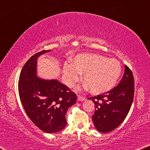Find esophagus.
<instances>
[{"instance_id":"1","label":"esophagus","mask_w":150,"mask_h":150,"mask_svg":"<svg viewBox=\"0 0 150 150\" xmlns=\"http://www.w3.org/2000/svg\"><path fill=\"white\" fill-rule=\"evenodd\" d=\"M77 98H78V101H84V100H85V97H82V96H81L80 95H78L77 96Z\"/></svg>"}]
</instances>
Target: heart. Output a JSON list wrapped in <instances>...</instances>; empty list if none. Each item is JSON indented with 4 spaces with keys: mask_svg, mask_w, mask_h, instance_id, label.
<instances>
[{
    "mask_svg": "<svg viewBox=\"0 0 150 150\" xmlns=\"http://www.w3.org/2000/svg\"><path fill=\"white\" fill-rule=\"evenodd\" d=\"M86 87L94 95L109 91L116 85L122 74L120 63L115 59L98 54H80L71 63L63 65V74L65 83L72 87L83 74Z\"/></svg>",
    "mask_w": 150,
    "mask_h": 150,
    "instance_id": "1",
    "label": "heart"
}]
</instances>
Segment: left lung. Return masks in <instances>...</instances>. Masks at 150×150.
Wrapping results in <instances>:
<instances>
[{
  "label": "left lung",
  "instance_id": "1",
  "mask_svg": "<svg viewBox=\"0 0 150 150\" xmlns=\"http://www.w3.org/2000/svg\"><path fill=\"white\" fill-rule=\"evenodd\" d=\"M134 83L132 71L125 65L124 76L118 85L106 93L88 98L95 104L96 110L92 120L99 132H111L124 122L132 104Z\"/></svg>",
  "mask_w": 150,
  "mask_h": 150
}]
</instances>
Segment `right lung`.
Wrapping results in <instances>:
<instances>
[{
	"label": "right lung",
	"instance_id": "right-lung-1",
	"mask_svg": "<svg viewBox=\"0 0 150 150\" xmlns=\"http://www.w3.org/2000/svg\"><path fill=\"white\" fill-rule=\"evenodd\" d=\"M50 50L32 56L24 65L18 81L20 101L30 120L47 133L62 130L67 124L65 115L76 102V95L57 80H44L37 76V60Z\"/></svg>",
	"mask_w": 150,
	"mask_h": 150
}]
</instances>
